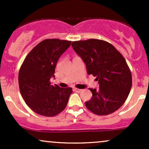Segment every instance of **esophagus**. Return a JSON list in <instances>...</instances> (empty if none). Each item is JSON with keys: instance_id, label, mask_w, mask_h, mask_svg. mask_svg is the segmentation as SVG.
<instances>
[{"instance_id": "34e87169", "label": "esophagus", "mask_w": 149, "mask_h": 149, "mask_svg": "<svg viewBox=\"0 0 149 149\" xmlns=\"http://www.w3.org/2000/svg\"><path fill=\"white\" fill-rule=\"evenodd\" d=\"M74 91L76 92H81L83 91V90H80V89H77V88H74Z\"/></svg>"}]
</instances>
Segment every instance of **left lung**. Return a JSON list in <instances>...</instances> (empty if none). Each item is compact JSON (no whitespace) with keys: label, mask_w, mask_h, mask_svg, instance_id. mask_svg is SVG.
I'll use <instances>...</instances> for the list:
<instances>
[{"label":"left lung","mask_w":149,"mask_h":149,"mask_svg":"<svg viewBox=\"0 0 149 149\" xmlns=\"http://www.w3.org/2000/svg\"><path fill=\"white\" fill-rule=\"evenodd\" d=\"M73 49L86 65L88 75L96 76L100 89L89 88L92 97L85 102L99 116L112 113L127 100L132 88V75L122 54L109 42L97 39L72 42Z\"/></svg>","instance_id":"8db88e82"}]
</instances>
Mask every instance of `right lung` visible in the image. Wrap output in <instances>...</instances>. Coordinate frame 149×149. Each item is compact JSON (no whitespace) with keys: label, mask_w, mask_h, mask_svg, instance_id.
<instances>
[{"label":"right lung","mask_w":149,"mask_h":149,"mask_svg":"<svg viewBox=\"0 0 149 149\" xmlns=\"http://www.w3.org/2000/svg\"><path fill=\"white\" fill-rule=\"evenodd\" d=\"M71 41L46 39L33 47L19 72V86L26 104L39 115L52 117L66 108L72 88L51 85L59 57Z\"/></svg>","instance_id":"1"}]
</instances>
